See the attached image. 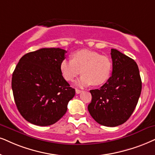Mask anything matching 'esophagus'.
<instances>
[{"instance_id": "1", "label": "esophagus", "mask_w": 155, "mask_h": 155, "mask_svg": "<svg viewBox=\"0 0 155 155\" xmlns=\"http://www.w3.org/2000/svg\"><path fill=\"white\" fill-rule=\"evenodd\" d=\"M81 92V90H80V89H76V93L77 94H80Z\"/></svg>"}]
</instances>
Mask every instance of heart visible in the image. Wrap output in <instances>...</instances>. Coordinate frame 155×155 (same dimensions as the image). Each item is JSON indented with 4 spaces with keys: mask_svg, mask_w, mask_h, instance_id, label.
Returning a JSON list of instances; mask_svg holds the SVG:
<instances>
[{
    "mask_svg": "<svg viewBox=\"0 0 155 155\" xmlns=\"http://www.w3.org/2000/svg\"><path fill=\"white\" fill-rule=\"evenodd\" d=\"M111 69L112 64L107 56L87 49L76 51L72 60L64 59L60 64L61 72L66 81H74L81 71L83 75L78 82L80 86L104 84L110 77Z\"/></svg>",
    "mask_w": 155,
    "mask_h": 155,
    "instance_id": "obj_1",
    "label": "heart"
}]
</instances>
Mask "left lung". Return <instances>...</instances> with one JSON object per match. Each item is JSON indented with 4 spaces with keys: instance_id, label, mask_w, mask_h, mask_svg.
I'll return each instance as SVG.
<instances>
[{
    "instance_id": "obj_1",
    "label": "left lung",
    "mask_w": 155,
    "mask_h": 155,
    "mask_svg": "<svg viewBox=\"0 0 155 155\" xmlns=\"http://www.w3.org/2000/svg\"><path fill=\"white\" fill-rule=\"evenodd\" d=\"M112 74L99 89L90 90L88 110L94 120L106 127H117L128 120L137 104L142 80L137 64L118 50L111 49Z\"/></svg>"
}]
</instances>
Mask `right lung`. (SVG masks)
I'll list each match as a JSON object with an SVG mask.
<instances>
[{
	"label": "right lung",
	"instance_id": "1",
	"mask_svg": "<svg viewBox=\"0 0 155 155\" xmlns=\"http://www.w3.org/2000/svg\"><path fill=\"white\" fill-rule=\"evenodd\" d=\"M66 53L59 48H41L25 54L15 66L11 82L13 97L18 110L31 124L56 123L75 95L60 70Z\"/></svg>",
	"mask_w": 155,
	"mask_h": 155
}]
</instances>
